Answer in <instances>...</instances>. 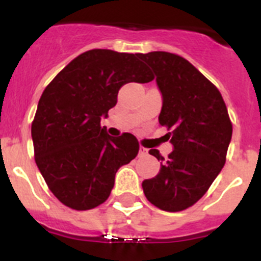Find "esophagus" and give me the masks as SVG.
I'll list each match as a JSON object with an SVG mask.
<instances>
[{
	"instance_id": "esophagus-1",
	"label": "esophagus",
	"mask_w": 261,
	"mask_h": 261,
	"mask_svg": "<svg viewBox=\"0 0 261 261\" xmlns=\"http://www.w3.org/2000/svg\"><path fill=\"white\" fill-rule=\"evenodd\" d=\"M147 152H149V150L146 149V147L143 146H140V156H145V155H147Z\"/></svg>"
}]
</instances>
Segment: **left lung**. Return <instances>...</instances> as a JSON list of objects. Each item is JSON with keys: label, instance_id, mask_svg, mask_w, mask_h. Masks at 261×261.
<instances>
[{"label": "left lung", "instance_id": "8db88e82", "mask_svg": "<svg viewBox=\"0 0 261 261\" xmlns=\"http://www.w3.org/2000/svg\"><path fill=\"white\" fill-rule=\"evenodd\" d=\"M137 57L156 76L163 98L159 123L171 130L173 146L168 158L149 151L162 163L159 173L142 182L143 193L158 208L182 211L205 194L223 169L233 126L217 88L190 62L167 51Z\"/></svg>", "mask_w": 261, "mask_h": 261}]
</instances>
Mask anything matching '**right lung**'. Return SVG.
Instances as JSON below:
<instances>
[{"mask_svg": "<svg viewBox=\"0 0 261 261\" xmlns=\"http://www.w3.org/2000/svg\"><path fill=\"white\" fill-rule=\"evenodd\" d=\"M154 79L137 54L107 49L85 51L45 88L32 123L35 160L51 193L77 211L110 197L115 174L138 154L137 138L107 135L102 116L128 83Z\"/></svg>", "mask_w": 261, "mask_h": 261, "instance_id": "obj_1", "label": "right lung"}]
</instances>
